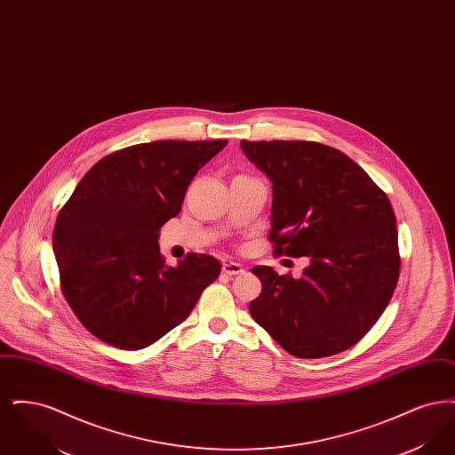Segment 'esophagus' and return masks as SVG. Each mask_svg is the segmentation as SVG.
Instances as JSON below:
<instances>
[{
    "label": "esophagus",
    "instance_id": "1",
    "mask_svg": "<svg viewBox=\"0 0 455 455\" xmlns=\"http://www.w3.org/2000/svg\"><path fill=\"white\" fill-rule=\"evenodd\" d=\"M223 273L228 276H237L243 273V267L238 262H227V264H223Z\"/></svg>",
    "mask_w": 455,
    "mask_h": 455
}]
</instances>
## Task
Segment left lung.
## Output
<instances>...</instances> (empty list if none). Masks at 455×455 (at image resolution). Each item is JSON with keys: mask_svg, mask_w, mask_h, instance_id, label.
Instances as JSON below:
<instances>
[{"mask_svg": "<svg viewBox=\"0 0 455 455\" xmlns=\"http://www.w3.org/2000/svg\"><path fill=\"white\" fill-rule=\"evenodd\" d=\"M273 184L276 256L308 258L302 278L269 266L249 305L252 319L299 358H323L356 345L379 321L399 278L389 197L345 153L312 141H240Z\"/></svg>", "mask_w": 455, "mask_h": 455, "instance_id": "obj_1", "label": "left lung"}]
</instances>
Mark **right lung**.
I'll return each mask as SVG.
<instances>
[{
	"instance_id": "right-lung-1",
	"label": "right lung",
	"mask_w": 455,
	"mask_h": 455,
	"mask_svg": "<svg viewBox=\"0 0 455 455\" xmlns=\"http://www.w3.org/2000/svg\"><path fill=\"white\" fill-rule=\"evenodd\" d=\"M227 140H162L110 153L60 212L52 249L66 302L112 347H150L184 323L221 264L188 254L167 266L160 228L179 215L197 171Z\"/></svg>"
}]
</instances>
